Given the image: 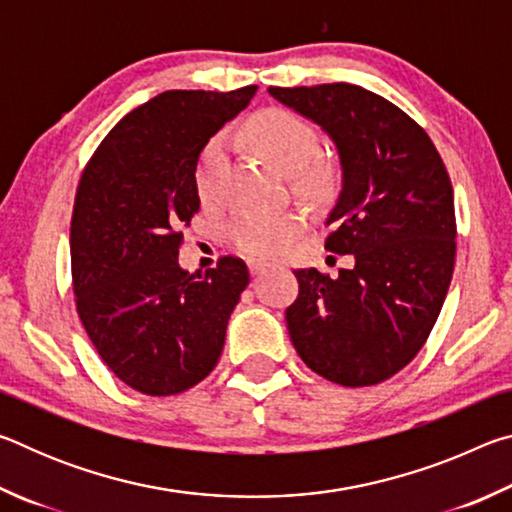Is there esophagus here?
<instances>
[{"instance_id": "34e87169", "label": "esophagus", "mask_w": 512, "mask_h": 512, "mask_svg": "<svg viewBox=\"0 0 512 512\" xmlns=\"http://www.w3.org/2000/svg\"><path fill=\"white\" fill-rule=\"evenodd\" d=\"M268 266H271V264L264 262V259H250V262H248V268H250V273H253V275H259L262 271H266Z\"/></svg>"}]
</instances>
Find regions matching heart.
<instances>
[{"label": "heart", "instance_id": "obj_1", "mask_svg": "<svg viewBox=\"0 0 512 512\" xmlns=\"http://www.w3.org/2000/svg\"><path fill=\"white\" fill-rule=\"evenodd\" d=\"M250 149L266 155L282 171L291 173L298 192L316 196L329 185V167L311 158L318 153V133L314 126L289 110H264L253 117L241 131ZM228 153L223 137H214L198 155L194 183L203 203L219 201ZM305 228V216L293 210L259 212L248 210L235 216L228 228V237L241 253L253 257L280 255Z\"/></svg>", "mask_w": 512, "mask_h": 512}]
</instances>
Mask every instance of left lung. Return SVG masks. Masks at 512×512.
Returning a JSON list of instances; mask_svg holds the SVG:
<instances>
[{"label":"left lung","instance_id":"left-lung-1","mask_svg":"<svg viewBox=\"0 0 512 512\" xmlns=\"http://www.w3.org/2000/svg\"><path fill=\"white\" fill-rule=\"evenodd\" d=\"M268 94L323 128L339 151L341 194L325 248L354 257L339 277L293 271L291 343L334 384H379L420 352L452 282L456 216L443 158L406 112L359 85Z\"/></svg>","mask_w":512,"mask_h":512}]
</instances>
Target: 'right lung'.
Instances as JSON below:
<instances>
[{
	"label": "right lung",
	"mask_w": 512,
	"mask_h": 512,
	"mask_svg": "<svg viewBox=\"0 0 512 512\" xmlns=\"http://www.w3.org/2000/svg\"><path fill=\"white\" fill-rule=\"evenodd\" d=\"M255 92L257 85L158 94L103 137L76 189V311L103 363L144 395L183 393L210 375L248 287L239 257L189 275L178 248L201 207L198 155Z\"/></svg>",
	"instance_id": "1"
}]
</instances>
